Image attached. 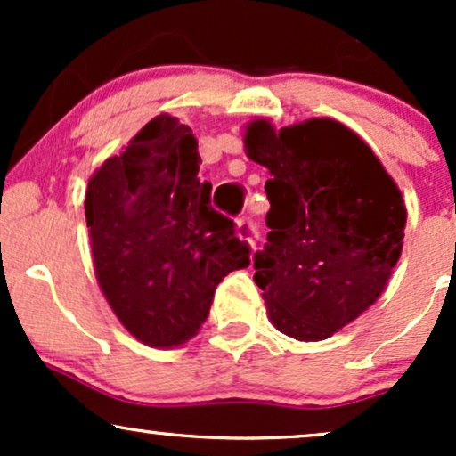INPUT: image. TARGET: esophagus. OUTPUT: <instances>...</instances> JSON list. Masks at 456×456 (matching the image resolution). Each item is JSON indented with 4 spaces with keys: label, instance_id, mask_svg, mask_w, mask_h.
Here are the masks:
<instances>
[{
    "label": "esophagus",
    "instance_id": "obj_1",
    "mask_svg": "<svg viewBox=\"0 0 456 456\" xmlns=\"http://www.w3.org/2000/svg\"><path fill=\"white\" fill-rule=\"evenodd\" d=\"M235 233H238L242 240H246V242H248L250 246L257 244V238H259L257 227H255V224L250 223L248 218H240V221L235 223Z\"/></svg>",
    "mask_w": 456,
    "mask_h": 456
}]
</instances>
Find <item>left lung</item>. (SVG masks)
<instances>
[{"instance_id": "obj_1", "label": "left lung", "mask_w": 456, "mask_h": 456, "mask_svg": "<svg viewBox=\"0 0 456 456\" xmlns=\"http://www.w3.org/2000/svg\"><path fill=\"white\" fill-rule=\"evenodd\" d=\"M246 156L270 171L268 242L255 282L279 332L315 343L360 317L401 257L407 208L373 150L332 118L244 128Z\"/></svg>"}]
</instances>
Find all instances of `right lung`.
I'll return each mask as SVG.
<instances>
[{"instance_id":"right-lung-1","label":"right lung","mask_w":456,"mask_h":456,"mask_svg":"<svg viewBox=\"0 0 456 456\" xmlns=\"http://www.w3.org/2000/svg\"><path fill=\"white\" fill-rule=\"evenodd\" d=\"M197 139L156 115L94 171L86 191L94 272L122 326L150 347H177L206 322L229 272L248 268L233 221L212 210Z\"/></svg>"}]
</instances>
